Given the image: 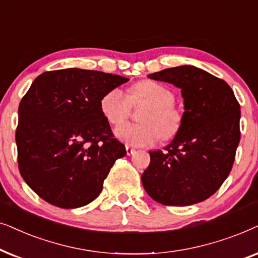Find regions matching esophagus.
<instances>
[{
  "mask_svg": "<svg viewBox=\"0 0 258 258\" xmlns=\"http://www.w3.org/2000/svg\"><path fill=\"white\" fill-rule=\"evenodd\" d=\"M126 153H127V156H132L133 153H136V150L131 146H126Z\"/></svg>",
  "mask_w": 258,
  "mask_h": 258,
  "instance_id": "34e87169",
  "label": "esophagus"
}]
</instances>
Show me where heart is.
<instances>
[{"instance_id":"b5f03b06","label":"heart","mask_w":258,"mask_h":258,"mask_svg":"<svg viewBox=\"0 0 258 258\" xmlns=\"http://www.w3.org/2000/svg\"><path fill=\"white\" fill-rule=\"evenodd\" d=\"M174 93L166 86L152 80H143L132 86L127 95L122 89L113 88L100 100V111L108 123L118 126L128 118L132 105H149L142 114L144 125L126 123L115 130V137L127 146L146 147L160 137L173 139L183 125V115L174 106Z\"/></svg>"}]
</instances>
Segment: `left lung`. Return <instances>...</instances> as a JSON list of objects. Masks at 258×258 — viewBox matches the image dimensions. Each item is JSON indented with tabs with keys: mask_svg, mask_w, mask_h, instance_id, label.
I'll return each mask as SVG.
<instances>
[{
	"mask_svg": "<svg viewBox=\"0 0 258 258\" xmlns=\"http://www.w3.org/2000/svg\"><path fill=\"white\" fill-rule=\"evenodd\" d=\"M149 78L180 88L185 112L172 143L164 152H150L144 188L167 207L201 203L221 187L232 169L241 139V107L224 80L197 67L167 68Z\"/></svg>",
	"mask_w": 258,
	"mask_h": 258,
	"instance_id": "8db88e82",
	"label": "left lung"
}]
</instances>
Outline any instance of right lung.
I'll list each match as a JSON object with an SVG mask.
<instances>
[{
    "instance_id": "right-lung-1",
    "label": "right lung",
    "mask_w": 258,
    "mask_h": 258,
    "mask_svg": "<svg viewBox=\"0 0 258 258\" xmlns=\"http://www.w3.org/2000/svg\"><path fill=\"white\" fill-rule=\"evenodd\" d=\"M128 79L99 71L44 72L19 106L20 173L51 205L75 209L93 202L115 160L126 156L100 111L109 89Z\"/></svg>"
}]
</instances>
